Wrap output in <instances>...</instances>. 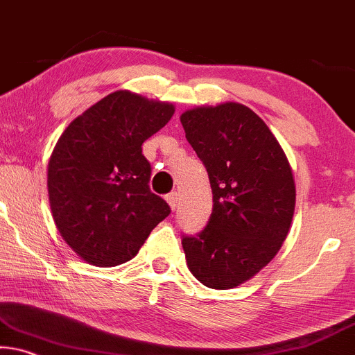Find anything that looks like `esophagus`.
Segmentation results:
<instances>
[{"label": "esophagus", "instance_id": "esophagus-1", "mask_svg": "<svg viewBox=\"0 0 355 355\" xmlns=\"http://www.w3.org/2000/svg\"><path fill=\"white\" fill-rule=\"evenodd\" d=\"M167 203L170 205V208H172V209L177 208V205H178V193L177 191L168 193V195H167Z\"/></svg>", "mask_w": 355, "mask_h": 355}]
</instances>
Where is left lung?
<instances>
[{
	"mask_svg": "<svg viewBox=\"0 0 355 355\" xmlns=\"http://www.w3.org/2000/svg\"><path fill=\"white\" fill-rule=\"evenodd\" d=\"M180 121L213 190L206 227L182 239L188 268L209 288H234L284 244L297 198L293 173L275 136L248 106L193 107Z\"/></svg>",
	"mask_w": 355,
	"mask_h": 355,
	"instance_id": "obj_1",
	"label": "left lung"
}]
</instances>
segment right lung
<instances>
[{
    "mask_svg": "<svg viewBox=\"0 0 355 355\" xmlns=\"http://www.w3.org/2000/svg\"><path fill=\"white\" fill-rule=\"evenodd\" d=\"M173 113L172 103L119 89L71 121L57 141L47 170L52 216L85 262H128L170 214L167 201L149 188L142 144Z\"/></svg>",
    "mask_w": 355,
    "mask_h": 355,
    "instance_id": "add662e5",
    "label": "right lung"
}]
</instances>
